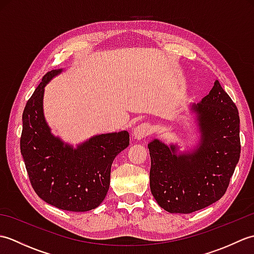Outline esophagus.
Wrapping results in <instances>:
<instances>
[{
  "instance_id": "obj_1",
  "label": "esophagus",
  "mask_w": 254,
  "mask_h": 254,
  "mask_svg": "<svg viewBox=\"0 0 254 254\" xmlns=\"http://www.w3.org/2000/svg\"><path fill=\"white\" fill-rule=\"evenodd\" d=\"M150 133V127L148 123H141L134 128L133 131V137L135 139H142L146 137Z\"/></svg>"
}]
</instances>
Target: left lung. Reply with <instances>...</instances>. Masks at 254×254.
I'll use <instances>...</instances> for the list:
<instances>
[{
  "label": "left lung",
  "instance_id": "left-lung-1",
  "mask_svg": "<svg viewBox=\"0 0 254 254\" xmlns=\"http://www.w3.org/2000/svg\"><path fill=\"white\" fill-rule=\"evenodd\" d=\"M190 111L198 132L192 148L181 152L177 143L157 138L147 145L150 191L169 213H193L218 201L240 157L238 109L218 80Z\"/></svg>",
  "mask_w": 254,
  "mask_h": 254
}]
</instances>
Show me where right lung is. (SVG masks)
Masks as SVG:
<instances>
[{
    "mask_svg": "<svg viewBox=\"0 0 254 254\" xmlns=\"http://www.w3.org/2000/svg\"><path fill=\"white\" fill-rule=\"evenodd\" d=\"M63 72L52 69L27 101L23 112L20 153L38 196L71 212L98 207L110 186L113 160L130 144L127 131L97 134L73 146L56 136L44 113L45 87Z\"/></svg>",
    "mask_w": 254,
    "mask_h": 254,
    "instance_id": "obj_1",
    "label": "right lung"
}]
</instances>
